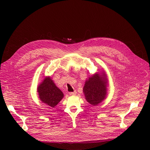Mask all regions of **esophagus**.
I'll return each mask as SVG.
<instances>
[{
  "instance_id": "esophagus-1",
  "label": "esophagus",
  "mask_w": 150,
  "mask_h": 150,
  "mask_svg": "<svg viewBox=\"0 0 150 150\" xmlns=\"http://www.w3.org/2000/svg\"><path fill=\"white\" fill-rule=\"evenodd\" d=\"M76 91H74V92H71V93H69V95L70 96H74V95H76Z\"/></svg>"
}]
</instances>
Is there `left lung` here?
I'll return each mask as SVG.
<instances>
[{"label":"left lung","instance_id":"1","mask_svg":"<svg viewBox=\"0 0 150 150\" xmlns=\"http://www.w3.org/2000/svg\"><path fill=\"white\" fill-rule=\"evenodd\" d=\"M108 79L105 74L103 75L96 74L85 81L83 92L87 101L93 105H97L102 102L107 96Z\"/></svg>","mask_w":150,"mask_h":150}]
</instances>
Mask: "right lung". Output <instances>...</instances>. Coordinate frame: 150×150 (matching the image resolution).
<instances>
[{"label":"right lung","instance_id":"add662e5","mask_svg":"<svg viewBox=\"0 0 150 150\" xmlns=\"http://www.w3.org/2000/svg\"><path fill=\"white\" fill-rule=\"evenodd\" d=\"M37 92L40 100L52 108H54L64 96L49 76L46 77L38 85Z\"/></svg>","mask_w":150,"mask_h":150}]
</instances>
